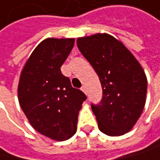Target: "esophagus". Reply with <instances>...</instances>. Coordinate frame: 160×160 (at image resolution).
Listing matches in <instances>:
<instances>
[{"instance_id":"34e87169","label":"esophagus","mask_w":160,"mask_h":160,"mask_svg":"<svg viewBox=\"0 0 160 160\" xmlns=\"http://www.w3.org/2000/svg\"><path fill=\"white\" fill-rule=\"evenodd\" d=\"M81 90H82V92H85V93L87 94V89H86V86H82Z\"/></svg>"}]
</instances>
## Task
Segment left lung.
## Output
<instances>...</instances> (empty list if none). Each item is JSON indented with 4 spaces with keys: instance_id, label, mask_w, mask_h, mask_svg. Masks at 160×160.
<instances>
[{
    "instance_id": "obj_1",
    "label": "left lung",
    "mask_w": 160,
    "mask_h": 160,
    "mask_svg": "<svg viewBox=\"0 0 160 160\" xmlns=\"http://www.w3.org/2000/svg\"><path fill=\"white\" fill-rule=\"evenodd\" d=\"M77 47L102 86L101 101L92 103L99 130L110 137L128 132L145 106L147 78L142 67L121 42L109 34L78 38Z\"/></svg>"
}]
</instances>
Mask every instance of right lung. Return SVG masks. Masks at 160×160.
<instances>
[{
  "label": "right lung",
  "mask_w": 160,
  "mask_h": 160,
  "mask_svg": "<svg viewBox=\"0 0 160 160\" xmlns=\"http://www.w3.org/2000/svg\"><path fill=\"white\" fill-rule=\"evenodd\" d=\"M73 46L74 39L44 40L23 67L18 87L20 106L31 126L57 141L76 132L79 110L87 99L61 72Z\"/></svg>",
  "instance_id": "add662e5"
}]
</instances>
